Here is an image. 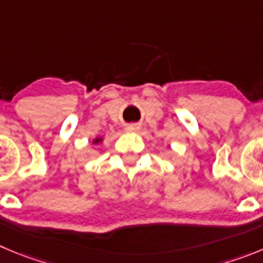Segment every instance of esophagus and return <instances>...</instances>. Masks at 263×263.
Instances as JSON below:
<instances>
[{
  "instance_id": "esophagus-1",
  "label": "esophagus",
  "mask_w": 263,
  "mask_h": 263,
  "mask_svg": "<svg viewBox=\"0 0 263 263\" xmlns=\"http://www.w3.org/2000/svg\"><path fill=\"white\" fill-rule=\"evenodd\" d=\"M126 129L129 132H136L140 129V126H137V124H129V126L126 127Z\"/></svg>"
}]
</instances>
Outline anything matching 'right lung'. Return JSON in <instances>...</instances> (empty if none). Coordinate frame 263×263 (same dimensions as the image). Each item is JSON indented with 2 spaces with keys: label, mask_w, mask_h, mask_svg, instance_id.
<instances>
[{
  "label": "right lung",
  "mask_w": 263,
  "mask_h": 263,
  "mask_svg": "<svg viewBox=\"0 0 263 263\" xmlns=\"http://www.w3.org/2000/svg\"><path fill=\"white\" fill-rule=\"evenodd\" d=\"M102 141H104V139H102L101 136H97V137H95V139L92 140V143L95 144V145H98V144H101Z\"/></svg>",
  "instance_id": "1"
}]
</instances>
